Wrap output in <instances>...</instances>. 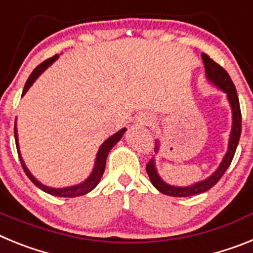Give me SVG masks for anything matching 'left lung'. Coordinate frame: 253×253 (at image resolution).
<instances>
[{
    "mask_svg": "<svg viewBox=\"0 0 253 253\" xmlns=\"http://www.w3.org/2000/svg\"><path fill=\"white\" fill-rule=\"evenodd\" d=\"M203 56L204 65H205L206 76L211 83H214L218 87H220L223 91L227 93L228 100H229L230 105H232L233 111V127L232 132H230L229 139V148H228L227 154L224 157L223 162H221L220 167L216 169V172L212 175H210L208 179L203 182H197V183L188 186V187H174V186H169L166 182L162 181L159 175L157 173V169L154 166V159H150L146 164V172H148L149 178H150L151 183L154 184V187L160 191L164 195L173 197H188L193 196V195H199L205 191L210 190L214 187L215 184L218 183L219 179L223 177L228 167L232 163L234 154H236L237 146H238L239 137H241V132H242V114H241V107H239V99L237 95V90L234 84H233L232 79H230L229 74L221 67L219 63L211 60L206 53L201 54ZM158 144V142H157ZM155 151H158V145L155 146Z\"/></svg>",
    "mask_w": 253,
    "mask_h": 253,
    "instance_id": "8db88e82",
    "label": "left lung"
}]
</instances>
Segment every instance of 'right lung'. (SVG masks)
Masks as SVG:
<instances>
[{
    "mask_svg": "<svg viewBox=\"0 0 253 253\" xmlns=\"http://www.w3.org/2000/svg\"><path fill=\"white\" fill-rule=\"evenodd\" d=\"M57 58H58V54H56V56H53V57H50V58H48V60L43 61L41 65H38L34 70H33V72L30 74V76H29V79H28L25 83V86H24V90H23V95L26 93V91H28V89L32 86V84L35 81V79L38 78L39 75L44 71V70L47 69L50 63H53ZM125 131H126V128H122L121 131H118L117 133H114L113 136H111L109 139H107L104 142H103V145L100 146L99 151H98V155H96V162H95V167H94L93 173L90 174V177L86 179V181L83 182V183H80V184H78V186H72V187H66V188H50V187H47V186H44V184H42L41 182L37 181V179H35L34 177L30 174V172L28 170V168L25 167V164H24L23 159H21V157H20V153H19V145H17L16 128H15V141H16L17 154H19V158H20V163H21V167H23V169H24V172H25V174L29 177L30 181H32L33 183L37 186V187H39L41 190L44 191V192L49 193V195H53V196L78 197V196H83V195H85V193H87V192H90L91 190H94L96 184L99 183L103 173H104L105 160H107V157H108V153L111 151V149L113 148L114 145L120 141L121 137L124 136Z\"/></svg>",
    "mask_w": 253,
    "mask_h": 253,
    "instance_id": "right-lung-1",
    "label": "right lung"
}]
</instances>
